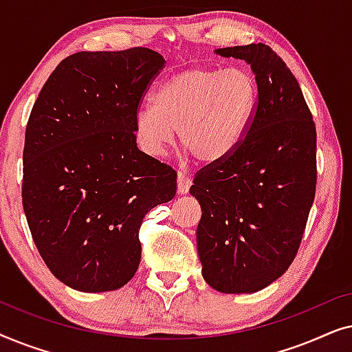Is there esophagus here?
<instances>
[{
	"instance_id": "1",
	"label": "esophagus",
	"mask_w": 352,
	"mask_h": 352,
	"mask_svg": "<svg viewBox=\"0 0 352 352\" xmlns=\"http://www.w3.org/2000/svg\"><path fill=\"white\" fill-rule=\"evenodd\" d=\"M192 186L190 176L184 171H177V192L179 194H187Z\"/></svg>"
}]
</instances>
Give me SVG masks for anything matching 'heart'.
<instances>
[{"label": "heart", "instance_id": "heart-1", "mask_svg": "<svg viewBox=\"0 0 352 352\" xmlns=\"http://www.w3.org/2000/svg\"><path fill=\"white\" fill-rule=\"evenodd\" d=\"M133 120L147 155L162 157L175 141L200 163H218L240 146L258 102V83L243 69L194 65L163 80Z\"/></svg>", "mask_w": 352, "mask_h": 352}]
</instances>
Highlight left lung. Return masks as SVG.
<instances>
[{"label":"left lung","instance_id":"obj_1","mask_svg":"<svg viewBox=\"0 0 352 352\" xmlns=\"http://www.w3.org/2000/svg\"><path fill=\"white\" fill-rule=\"evenodd\" d=\"M214 52L250 64L258 102L240 146L194 177L197 250L210 287L254 293L277 280L300 248L316 195V124L295 75L267 45Z\"/></svg>","mask_w":352,"mask_h":352}]
</instances>
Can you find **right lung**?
Wrapping results in <instances>:
<instances>
[{
    "instance_id": "1",
    "label": "right lung",
    "mask_w": 352,
    "mask_h": 352,
    "mask_svg": "<svg viewBox=\"0 0 352 352\" xmlns=\"http://www.w3.org/2000/svg\"><path fill=\"white\" fill-rule=\"evenodd\" d=\"M163 65L148 47L76 52L32 109L23 211L43 261L74 290L126 285L141 261L144 216L176 195V171L139 151L133 128Z\"/></svg>"
}]
</instances>
